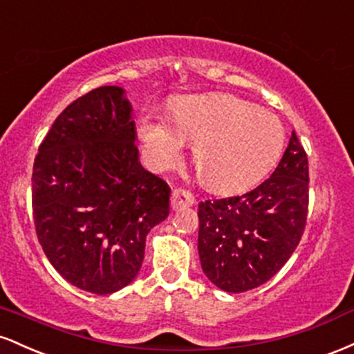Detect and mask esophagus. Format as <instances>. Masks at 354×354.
<instances>
[{"instance_id": "34e87169", "label": "esophagus", "mask_w": 354, "mask_h": 354, "mask_svg": "<svg viewBox=\"0 0 354 354\" xmlns=\"http://www.w3.org/2000/svg\"><path fill=\"white\" fill-rule=\"evenodd\" d=\"M194 205V198L189 191L185 189H174L171 194V208L174 211L181 209V208H189V206Z\"/></svg>"}]
</instances>
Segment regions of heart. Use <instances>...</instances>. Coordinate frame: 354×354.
I'll use <instances>...</instances> for the list:
<instances>
[{"label": "heart", "instance_id": "heart-1", "mask_svg": "<svg viewBox=\"0 0 354 354\" xmlns=\"http://www.w3.org/2000/svg\"><path fill=\"white\" fill-rule=\"evenodd\" d=\"M140 136L149 163L173 166L194 143L193 161L203 183L216 193L248 189L273 169L284 146V129L273 115L231 95L183 100L174 123L165 116L141 120Z\"/></svg>", "mask_w": 354, "mask_h": 354}]
</instances>
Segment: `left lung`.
<instances>
[{
	"mask_svg": "<svg viewBox=\"0 0 354 354\" xmlns=\"http://www.w3.org/2000/svg\"><path fill=\"white\" fill-rule=\"evenodd\" d=\"M308 156L296 133L258 188L198 205V253L219 290L243 293L271 279L303 236L310 203Z\"/></svg>",
	"mask_w": 354,
	"mask_h": 354,
	"instance_id": "8db88e82",
	"label": "left lung"
}]
</instances>
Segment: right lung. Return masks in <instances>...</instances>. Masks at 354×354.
<instances>
[{"label": "right lung", "instance_id": "right-lung-1", "mask_svg": "<svg viewBox=\"0 0 354 354\" xmlns=\"http://www.w3.org/2000/svg\"><path fill=\"white\" fill-rule=\"evenodd\" d=\"M131 104L120 86L80 96L56 118L33 165V218L55 270L109 295L136 278L146 236L169 214V189L138 160Z\"/></svg>", "mask_w": 354, "mask_h": 354}]
</instances>
